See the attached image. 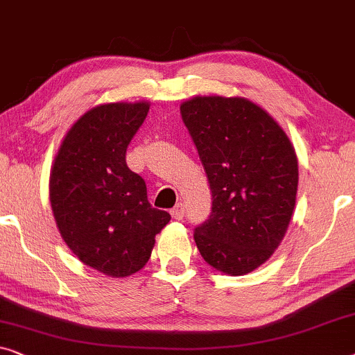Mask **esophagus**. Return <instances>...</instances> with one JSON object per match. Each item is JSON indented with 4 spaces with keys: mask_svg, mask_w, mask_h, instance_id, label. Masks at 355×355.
Segmentation results:
<instances>
[{
    "mask_svg": "<svg viewBox=\"0 0 355 355\" xmlns=\"http://www.w3.org/2000/svg\"><path fill=\"white\" fill-rule=\"evenodd\" d=\"M171 216L175 218V220H182L183 216H184V209H183V204H177L175 207L171 211Z\"/></svg>",
    "mask_w": 355,
    "mask_h": 355,
    "instance_id": "34e87169",
    "label": "esophagus"
}]
</instances>
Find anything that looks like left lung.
Returning <instances> with one entry per match:
<instances>
[{"mask_svg":"<svg viewBox=\"0 0 355 355\" xmlns=\"http://www.w3.org/2000/svg\"><path fill=\"white\" fill-rule=\"evenodd\" d=\"M180 112L212 191L194 241L216 270L246 275L270 259L291 222L296 153L275 119L246 98L194 96Z\"/></svg>","mask_w":355,"mask_h":355,"instance_id":"1","label":"left lung"}]
</instances>
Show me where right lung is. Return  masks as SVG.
Listing matches in <instances>:
<instances>
[{
	"mask_svg": "<svg viewBox=\"0 0 355 355\" xmlns=\"http://www.w3.org/2000/svg\"><path fill=\"white\" fill-rule=\"evenodd\" d=\"M149 103H109L85 112L64 137L49 175L59 233L85 266L128 277L146 266L171 220L148 201L146 183L125 162Z\"/></svg>",
	"mask_w": 355,
	"mask_h": 355,
	"instance_id": "1",
	"label": "right lung"
}]
</instances>
